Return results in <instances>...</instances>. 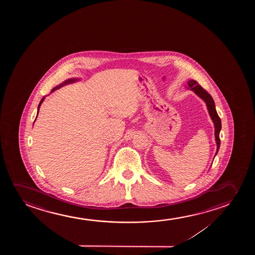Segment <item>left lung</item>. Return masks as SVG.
Masks as SVG:
<instances>
[{"label": "left lung", "instance_id": "obj_1", "mask_svg": "<svg viewBox=\"0 0 255 255\" xmlns=\"http://www.w3.org/2000/svg\"><path fill=\"white\" fill-rule=\"evenodd\" d=\"M187 85H188V87L190 88L192 91L195 92L196 95H198L199 98H202L203 100L206 102L210 117H211V119L213 120V124H214V128H215V140H216L217 143V154L219 150H220V129H221V120H220V117H219L218 113H217L214 101H213L212 96H211L206 90H204V89L198 84V82H196L195 80H189L188 82H187ZM216 154H215V156H216Z\"/></svg>", "mask_w": 255, "mask_h": 255}]
</instances>
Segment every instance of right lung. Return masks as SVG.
I'll return each mask as SVG.
<instances>
[{"mask_svg":"<svg viewBox=\"0 0 255 255\" xmlns=\"http://www.w3.org/2000/svg\"><path fill=\"white\" fill-rule=\"evenodd\" d=\"M76 81H78V79H75V78H71V79H69V80L64 81L63 82V84H60L59 86H57V87L54 88L53 89L52 91L51 92H53L54 91H56V89H58V88H61L62 86H63V85H66V84H71V83H74V82H76ZM44 98H45V97H43V98H42V100H41V102H40V104H39L38 105V109H37V114H38L39 112V109H40V106H41V105H42V102H43V100H44ZM37 117V116H36Z\"/></svg>","mask_w":255,"mask_h":255,"instance_id":"obj_1","label":"right lung"}]
</instances>
